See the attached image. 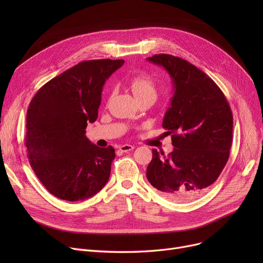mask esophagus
Returning <instances> with one entry per match:
<instances>
[{
    "label": "esophagus",
    "instance_id": "esophagus-1",
    "mask_svg": "<svg viewBox=\"0 0 263 263\" xmlns=\"http://www.w3.org/2000/svg\"><path fill=\"white\" fill-rule=\"evenodd\" d=\"M133 149H134V146L128 145V144L119 146V150L121 151V153H128V151H131V150H133Z\"/></svg>",
    "mask_w": 263,
    "mask_h": 263
}]
</instances>
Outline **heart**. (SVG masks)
I'll return each mask as SVG.
<instances>
[{
  "label": "heart",
  "mask_w": 263,
  "mask_h": 263,
  "mask_svg": "<svg viewBox=\"0 0 263 263\" xmlns=\"http://www.w3.org/2000/svg\"><path fill=\"white\" fill-rule=\"evenodd\" d=\"M129 86L137 100L143 98H153L155 100L157 99V85L155 81L147 73L142 72L133 76L129 80Z\"/></svg>",
  "instance_id": "obj_1"
}]
</instances>
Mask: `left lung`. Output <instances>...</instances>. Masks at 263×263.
Returning a JSON list of instances; mask_svg holds the SVG:
<instances>
[{"label":"left lung","mask_w":263,"mask_h":263,"mask_svg":"<svg viewBox=\"0 0 263 263\" xmlns=\"http://www.w3.org/2000/svg\"><path fill=\"white\" fill-rule=\"evenodd\" d=\"M148 62L171 76L174 96L162 127L175 147L168 156L153 149L147 166L151 185L175 201L198 197L215 182L228 161L232 144V113L223 91L200 69L170 54Z\"/></svg>","instance_id":"obj_1"}]
</instances>
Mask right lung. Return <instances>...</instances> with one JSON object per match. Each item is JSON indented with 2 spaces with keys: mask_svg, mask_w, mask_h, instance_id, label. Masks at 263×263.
Wrapping results in <instances>:
<instances>
[{
  "mask_svg": "<svg viewBox=\"0 0 263 263\" xmlns=\"http://www.w3.org/2000/svg\"><path fill=\"white\" fill-rule=\"evenodd\" d=\"M123 63L81 62L47 82L33 97L26 113L27 158L55 197L84 200L108 181L115 149L93 145L85 129L98 117L105 81Z\"/></svg>",
  "mask_w": 263,
  "mask_h": 263,
  "instance_id": "add662e5",
  "label": "right lung"
}]
</instances>
